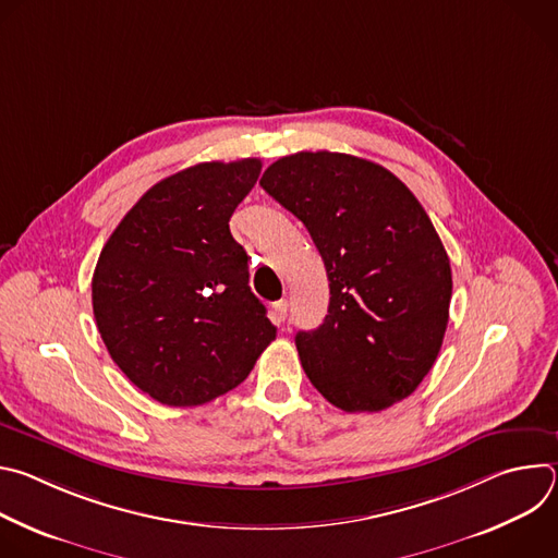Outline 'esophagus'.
<instances>
[{"instance_id": "esophagus-1", "label": "esophagus", "mask_w": 558, "mask_h": 558, "mask_svg": "<svg viewBox=\"0 0 558 558\" xmlns=\"http://www.w3.org/2000/svg\"><path fill=\"white\" fill-rule=\"evenodd\" d=\"M287 313H289V302L287 300L274 302V320L276 323H284L287 320Z\"/></svg>"}]
</instances>
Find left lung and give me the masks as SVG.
<instances>
[{
    "instance_id": "1",
    "label": "left lung",
    "mask_w": 558,
    "mask_h": 558,
    "mask_svg": "<svg viewBox=\"0 0 558 558\" xmlns=\"http://www.w3.org/2000/svg\"><path fill=\"white\" fill-rule=\"evenodd\" d=\"M263 190L308 229L329 276V313L295 347L311 384L347 413L409 397L448 327L450 260L413 192L386 168L340 151L278 158Z\"/></svg>"
}]
</instances>
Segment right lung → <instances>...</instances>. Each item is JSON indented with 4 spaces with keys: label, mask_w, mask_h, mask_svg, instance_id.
Returning a JSON list of instances; mask_svg holds the SVG:
<instances>
[{
    "label": "right lung",
    "mask_w": 558,
    "mask_h": 558,
    "mask_svg": "<svg viewBox=\"0 0 558 558\" xmlns=\"http://www.w3.org/2000/svg\"><path fill=\"white\" fill-rule=\"evenodd\" d=\"M263 163H198L149 187L101 250L93 308L128 379L166 407H201L247 379L276 340L229 218Z\"/></svg>",
    "instance_id": "right-lung-1"
}]
</instances>
